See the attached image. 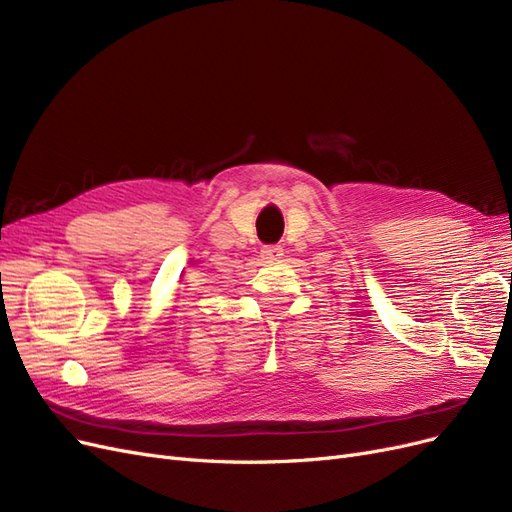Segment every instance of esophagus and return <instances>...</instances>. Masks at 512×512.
Masks as SVG:
<instances>
[{"label":"esophagus","instance_id":"1","mask_svg":"<svg viewBox=\"0 0 512 512\" xmlns=\"http://www.w3.org/2000/svg\"><path fill=\"white\" fill-rule=\"evenodd\" d=\"M260 256H262V260H280L282 256H284V247L282 245H265L260 250Z\"/></svg>","mask_w":512,"mask_h":512}]
</instances>
